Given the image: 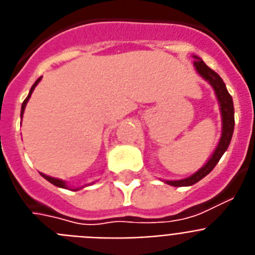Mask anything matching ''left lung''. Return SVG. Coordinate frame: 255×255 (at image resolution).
<instances>
[{"label": "left lung", "mask_w": 255, "mask_h": 255, "mask_svg": "<svg viewBox=\"0 0 255 255\" xmlns=\"http://www.w3.org/2000/svg\"><path fill=\"white\" fill-rule=\"evenodd\" d=\"M194 67H196L197 72L210 83L211 87L214 88L215 91V95L218 97V101L220 105V113H222V122H223V131H222V137L219 140V144H218L217 149L214 151V154L211 155V158L209 159L204 167L198 170L196 174H193L192 176L187 177V179H183V180H174V181H166L170 185H174V187H189V185H193L197 181H200L201 179H204L207 174H210L213 168L217 166V163L219 162V159L222 158V155L224 154V151L228 149V145L231 142V138H232L233 134V128H235V109H233V101L231 95L227 91L226 84L224 81L222 80L219 75L217 72L211 70L209 66H206L204 61L198 57L194 55Z\"/></svg>", "instance_id": "left-lung-1"}]
</instances>
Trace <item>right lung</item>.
Listing matches in <instances>:
<instances>
[{"label": "right lung", "mask_w": 255, "mask_h": 255, "mask_svg": "<svg viewBox=\"0 0 255 255\" xmlns=\"http://www.w3.org/2000/svg\"><path fill=\"white\" fill-rule=\"evenodd\" d=\"M41 80V78H38L37 80L35 81V84L32 85V88H31V91H29V95L27 96V98H25L24 101H23V104H22V111H20V117H22L23 115V113H24V108H25V105H27V102H28V100H29V97H31V95H32V92H33V89H35V87L36 85L38 84V81ZM41 176L42 177H45V179H46V180L49 181V183H51V184H54L55 187H59V188H65V189H67V185H66V183L63 180H59V179H54V177H50V176H48V175H44V174H41ZM75 190H78V189H75Z\"/></svg>", "instance_id": "obj_1"}]
</instances>
